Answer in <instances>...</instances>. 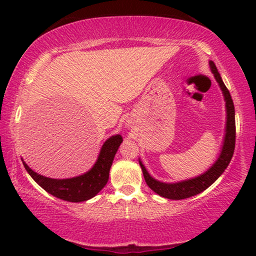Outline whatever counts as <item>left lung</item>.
Here are the masks:
<instances>
[{"label": "left lung", "mask_w": 256, "mask_h": 256, "mask_svg": "<svg viewBox=\"0 0 256 256\" xmlns=\"http://www.w3.org/2000/svg\"><path fill=\"white\" fill-rule=\"evenodd\" d=\"M210 68H211V71L213 76H214L216 82L219 84V87L224 96V100H225L226 127L222 150H220V154L216 162L204 174H199L197 177L190 178V180L176 182V183H164V182L155 180L152 176H150V174L146 171L141 160H138L140 166L142 169L146 185L154 192L160 194V197L180 200V199L190 198L192 196L200 194V192L206 190L208 186H211L222 176L226 168L228 166L230 160H232L234 146H236V110H234V104L228 90H227L222 76L219 74L218 70L216 68L214 62H210Z\"/></svg>", "instance_id": "1"}]
</instances>
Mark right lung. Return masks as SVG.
<instances>
[{
	"mask_svg": "<svg viewBox=\"0 0 256 256\" xmlns=\"http://www.w3.org/2000/svg\"><path fill=\"white\" fill-rule=\"evenodd\" d=\"M122 141L124 138L120 134L110 136L104 141L96 162L87 172L76 177L65 178V180H56V178L42 176L34 172L23 160L22 162L32 180L50 194L71 202H86L99 194L107 184L112 163Z\"/></svg>",
	"mask_w": 256,
	"mask_h": 256,
	"instance_id": "right-lung-1",
	"label": "right lung"
}]
</instances>
